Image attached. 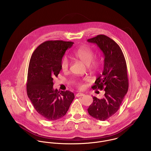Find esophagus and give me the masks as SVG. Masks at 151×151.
<instances>
[{
  "label": "esophagus",
  "instance_id": "34e87169",
  "mask_svg": "<svg viewBox=\"0 0 151 151\" xmlns=\"http://www.w3.org/2000/svg\"><path fill=\"white\" fill-rule=\"evenodd\" d=\"M84 94L83 93H77L76 94V97H82V96H84Z\"/></svg>",
  "mask_w": 151,
  "mask_h": 151
}]
</instances>
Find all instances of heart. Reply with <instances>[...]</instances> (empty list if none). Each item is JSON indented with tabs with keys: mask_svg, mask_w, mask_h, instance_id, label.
Listing matches in <instances>:
<instances>
[{
	"mask_svg": "<svg viewBox=\"0 0 151 151\" xmlns=\"http://www.w3.org/2000/svg\"><path fill=\"white\" fill-rule=\"evenodd\" d=\"M74 57L83 63L84 64L88 65V67L91 69H94L98 65V63L96 61H93L94 54L93 50L90 47L83 46L79 47L77 50L74 52ZM61 69L63 72H66L68 71L69 68V63L68 60L64 57L60 63ZM74 84L80 89L83 88V83L80 81H75Z\"/></svg>",
	"mask_w": 151,
	"mask_h": 151,
	"instance_id": "obj_1",
	"label": "heart"
}]
</instances>
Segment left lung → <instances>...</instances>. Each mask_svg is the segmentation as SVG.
Here are the masks:
<instances>
[{
    "mask_svg": "<svg viewBox=\"0 0 151 151\" xmlns=\"http://www.w3.org/2000/svg\"><path fill=\"white\" fill-rule=\"evenodd\" d=\"M87 41L96 44L104 53L103 72L92 88L105 91L103 99L93 97L88 112L93 118L105 121L118 111L128 90L127 63L119 45L108 36L100 35Z\"/></svg>",
    "mask_w": 151,
    "mask_h": 151,
    "instance_id": "obj_1",
    "label": "left lung"
}]
</instances>
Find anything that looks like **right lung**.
Returning a JSON list of instances; mask_svg holds the SVG:
<instances>
[{"instance_id":"obj_1","label":"right lung","mask_w":151,"mask_h":151,"mask_svg":"<svg viewBox=\"0 0 151 151\" xmlns=\"http://www.w3.org/2000/svg\"><path fill=\"white\" fill-rule=\"evenodd\" d=\"M72 42L46 41L40 45L29 62L26 90L36 111L45 119L55 121L64 116L74 99L70 91L54 90L53 78L57 77L60 63Z\"/></svg>"}]
</instances>
